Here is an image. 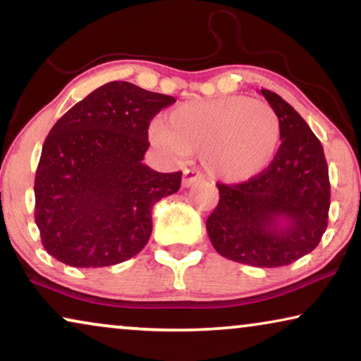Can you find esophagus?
Instances as JSON below:
<instances>
[{
    "label": "esophagus",
    "mask_w": 361,
    "mask_h": 361,
    "mask_svg": "<svg viewBox=\"0 0 361 361\" xmlns=\"http://www.w3.org/2000/svg\"><path fill=\"white\" fill-rule=\"evenodd\" d=\"M201 180H202V175L200 173V171L185 170V171H183L181 185H183V188H190L192 185H196V183H200Z\"/></svg>",
    "instance_id": "obj_1"
}]
</instances>
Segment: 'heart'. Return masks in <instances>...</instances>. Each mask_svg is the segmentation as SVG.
<instances>
[{
    "label": "heart",
    "instance_id": "obj_1",
    "mask_svg": "<svg viewBox=\"0 0 361 361\" xmlns=\"http://www.w3.org/2000/svg\"><path fill=\"white\" fill-rule=\"evenodd\" d=\"M150 140L170 157L201 152L204 169L217 180L242 183L262 173L281 142V121L263 101L247 96L195 101L150 128Z\"/></svg>",
    "mask_w": 361,
    "mask_h": 361
}]
</instances>
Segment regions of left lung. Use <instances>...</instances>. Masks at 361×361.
Masks as SVG:
<instances>
[{
    "label": "left lung",
    "instance_id": "obj_1",
    "mask_svg": "<svg viewBox=\"0 0 361 361\" xmlns=\"http://www.w3.org/2000/svg\"><path fill=\"white\" fill-rule=\"evenodd\" d=\"M281 121V145L262 173L219 188L206 221L217 253L243 265L284 267L311 253L327 229L331 181L321 140L281 96L262 90Z\"/></svg>",
    "mask_w": 361,
    "mask_h": 361
}]
</instances>
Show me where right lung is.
Wrapping results in <instances>:
<instances>
[{"label": "right lung", "instance_id": "1", "mask_svg": "<svg viewBox=\"0 0 361 361\" xmlns=\"http://www.w3.org/2000/svg\"><path fill=\"white\" fill-rule=\"evenodd\" d=\"M175 98L111 81L60 118L35 171V224L65 265L98 268L137 255L152 233V207L181 186V171L142 164L149 126Z\"/></svg>", "mask_w": 361, "mask_h": 361}]
</instances>
